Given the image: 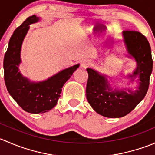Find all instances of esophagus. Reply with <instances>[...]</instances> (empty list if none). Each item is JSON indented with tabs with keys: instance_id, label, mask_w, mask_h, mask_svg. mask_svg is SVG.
<instances>
[{
	"instance_id": "obj_1",
	"label": "esophagus",
	"mask_w": 155,
	"mask_h": 155,
	"mask_svg": "<svg viewBox=\"0 0 155 155\" xmlns=\"http://www.w3.org/2000/svg\"><path fill=\"white\" fill-rule=\"evenodd\" d=\"M91 64V63L90 61L85 60L82 62V64H81V66H82V68H88Z\"/></svg>"
}]
</instances>
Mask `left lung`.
<instances>
[{"label": "left lung", "instance_id": "1", "mask_svg": "<svg viewBox=\"0 0 155 155\" xmlns=\"http://www.w3.org/2000/svg\"><path fill=\"white\" fill-rule=\"evenodd\" d=\"M124 41L128 52L135 58L137 68L130 78L134 80L140 77V86L130 94L123 91H111L107 79L95 70L87 68L88 79L86 86V97L91 107L100 115L107 118H121L129 114L145 97L152 72L153 60L151 50L146 37L139 31L126 30L123 31Z\"/></svg>", "mask_w": 155, "mask_h": 155}]
</instances>
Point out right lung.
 Returning <instances> with one entry per match:
<instances>
[{"mask_svg":"<svg viewBox=\"0 0 155 155\" xmlns=\"http://www.w3.org/2000/svg\"><path fill=\"white\" fill-rule=\"evenodd\" d=\"M39 21L30 16L15 30L4 59V81L7 91L23 110L32 114L44 113L54 108L61 97L62 87L79 68V64L64 70L44 82H30L18 72L21 43L29 25Z\"/></svg>","mask_w":155,"mask_h":155,"instance_id":"1","label":"right lung"}]
</instances>
